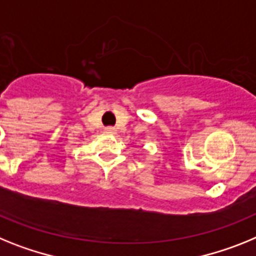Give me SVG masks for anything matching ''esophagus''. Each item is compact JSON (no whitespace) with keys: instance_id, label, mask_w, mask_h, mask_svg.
<instances>
[{"instance_id":"34e87169","label":"esophagus","mask_w":256,"mask_h":256,"mask_svg":"<svg viewBox=\"0 0 256 256\" xmlns=\"http://www.w3.org/2000/svg\"><path fill=\"white\" fill-rule=\"evenodd\" d=\"M106 132H108V134H116V128H112V126H110V128H106Z\"/></svg>"}]
</instances>
